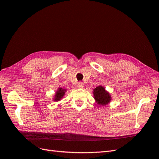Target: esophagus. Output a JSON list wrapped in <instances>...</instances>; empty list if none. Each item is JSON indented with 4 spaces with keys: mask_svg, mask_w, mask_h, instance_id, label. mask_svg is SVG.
Returning a JSON list of instances; mask_svg holds the SVG:
<instances>
[{
    "mask_svg": "<svg viewBox=\"0 0 159 159\" xmlns=\"http://www.w3.org/2000/svg\"><path fill=\"white\" fill-rule=\"evenodd\" d=\"M78 87L79 88H83L84 87V84L83 82H81V81H80L78 84Z\"/></svg>",
    "mask_w": 159,
    "mask_h": 159,
    "instance_id": "34e87169",
    "label": "esophagus"
}]
</instances>
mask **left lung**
Wrapping results in <instances>:
<instances>
[{"label": "left lung", "instance_id": "obj_1", "mask_svg": "<svg viewBox=\"0 0 159 159\" xmlns=\"http://www.w3.org/2000/svg\"><path fill=\"white\" fill-rule=\"evenodd\" d=\"M93 93L94 99L99 105H105L108 104L111 100V95L107 91H105L103 86L99 85L98 87L95 88L93 89Z\"/></svg>", "mask_w": 159, "mask_h": 159}]
</instances>
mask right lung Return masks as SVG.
I'll return each instance as SVG.
<instances>
[{"instance_id":"right-lung-1","label":"right lung","mask_w":159,"mask_h":159,"mask_svg":"<svg viewBox=\"0 0 159 159\" xmlns=\"http://www.w3.org/2000/svg\"><path fill=\"white\" fill-rule=\"evenodd\" d=\"M66 91V89H65L59 88L58 90L56 92L55 97L54 98V100L55 102H58V101H60L62 98H63L65 95Z\"/></svg>"}]
</instances>
